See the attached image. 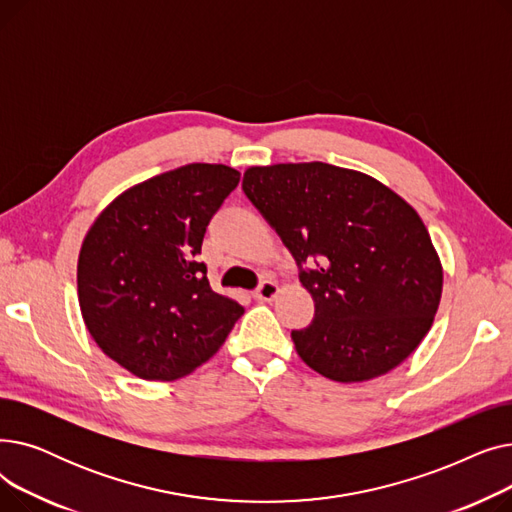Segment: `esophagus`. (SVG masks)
<instances>
[{
  "label": "esophagus",
  "mask_w": 512,
  "mask_h": 512,
  "mask_svg": "<svg viewBox=\"0 0 512 512\" xmlns=\"http://www.w3.org/2000/svg\"><path fill=\"white\" fill-rule=\"evenodd\" d=\"M278 292H280V288L274 280H263L261 286L255 290V299L261 303H270L278 297Z\"/></svg>",
  "instance_id": "obj_1"
}]
</instances>
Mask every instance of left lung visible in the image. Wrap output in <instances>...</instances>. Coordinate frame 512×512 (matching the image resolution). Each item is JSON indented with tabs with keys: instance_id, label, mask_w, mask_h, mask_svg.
<instances>
[{
	"instance_id": "obj_1",
	"label": "left lung",
	"mask_w": 512,
	"mask_h": 512,
	"mask_svg": "<svg viewBox=\"0 0 512 512\" xmlns=\"http://www.w3.org/2000/svg\"><path fill=\"white\" fill-rule=\"evenodd\" d=\"M242 191L301 270L315 315L292 330L299 357L328 380L355 384L392 371L421 344L444 272L419 213L363 172L307 164L251 166Z\"/></svg>"
}]
</instances>
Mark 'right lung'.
<instances>
[{
    "label": "right lung",
    "mask_w": 512,
    "mask_h": 512,
    "mask_svg": "<svg viewBox=\"0 0 512 512\" xmlns=\"http://www.w3.org/2000/svg\"><path fill=\"white\" fill-rule=\"evenodd\" d=\"M240 172L188 164L130 186L78 253V305L101 351L132 375L172 382L209 361L245 313L197 261L211 215Z\"/></svg>",
    "instance_id": "right-lung-1"
}]
</instances>
